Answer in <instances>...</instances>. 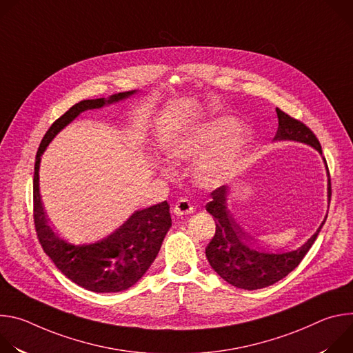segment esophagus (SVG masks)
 Wrapping results in <instances>:
<instances>
[{
	"label": "esophagus",
	"instance_id": "esophagus-1",
	"mask_svg": "<svg viewBox=\"0 0 353 353\" xmlns=\"http://www.w3.org/2000/svg\"><path fill=\"white\" fill-rule=\"evenodd\" d=\"M194 208L191 205L190 201L187 198H181L179 199L177 203L174 204L173 207V212L177 215V216H183V215H188V214H192Z\"/></svg>",
	"mask_w": 353,
	"mask_h": 353
}]
</instances>
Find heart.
Listing matches in <instances>:
<instances>
[{
    "mask_svg": "<svg viewBox=\"0 0 353 353\" xmlns=\"http://www.w3.org/2000/svg\"><path fill=\"white\" fill-rule=\"evenodd\" d=\"M251 139L245 125H236L233 119H215L168 137L163 142L166 157L174 163H190L192 181L203 190H215L226 184L239 170ZM159 172L170 177L169 168Z\"/></svg>",
    "mask_w": 353,
    "mask_h": 353,
    "instance_id": "1",
    "label": "heart"
}]
</instances>
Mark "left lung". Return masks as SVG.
<instances>
[{
    "mask_svg": "<svg viewBox=\"0 0 353 353\" xmlns=\"http://www.w3.org/2000/svg\"><path fill=\"white\" fill-rule=\"evenodd\" d=\"M278 114V131L274 141H294L313 146L320 155L321 145L313 131L303 123L292 119L276 108ZM324 163L325 159L323 158ZM327 174L328 168L325 163ZM230 192L229 185H222L212 191V199L207 204V211L214 216L216 223L215 236L205 248L208 263L214 271L223 278L228 283L247 290H256L274 285L292 272L317 239L327 215L316 233L299 248L286 251V253H268V251L253 247L250 240L244 236V232L236 222L233 214L228 208V195ZM328 205L331 199V181L328 174L327 184Z\"/></svg>",
    "mask_w": 353,
    "mask_h": 353,
    "instance_id": "1",
    "label": "left lung"
}]
</instances>
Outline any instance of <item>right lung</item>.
<instances>
[{
  "instance_id": "right-lung-1",
  "label": "right lung",
  "mask_w": 353,
  "mask_h": 353,
  "mask_svg": "<svg viewBox=\"0 0 353 353\" xmlns=\"http://www.w3.org/2000/svg\"><path fill=\"white\" fill-rule=\"evenodd\" d=\"M137 90L120 92L74 105L57 119L43 137L36 154L33 177V218L39 241L54 265L74 283L96 293L121 292L135 285L157 259L162 241L172 226L170 207L161 204L135 211L119 229L93 243L75 244L61 239L48 225L43 208L39 169L41 155L56 135L86 110L119 103Z\"/></svg>"
}]
</instances>
